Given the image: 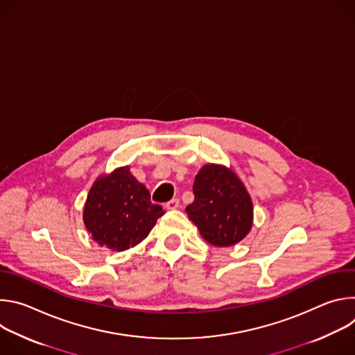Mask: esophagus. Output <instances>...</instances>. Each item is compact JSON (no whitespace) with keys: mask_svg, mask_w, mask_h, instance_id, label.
Here are the masks:
<instances>
[{"mask_svg":"<svg viewBox=\"0 0 355 355\" xmlns=\"http://www.w3.org/2000/svg\"><path fill=\"white\" fill-rule=\"evenodd\" d=\"M178 207H180V199H178V198H173L171 200H168L167 204H166V208H167V209H170V211L177 209Z\"/></svg>","mask_w":355,"mask_h":355,"instance_id":"esophagus-1","label":"esophagus"}]
</instances>
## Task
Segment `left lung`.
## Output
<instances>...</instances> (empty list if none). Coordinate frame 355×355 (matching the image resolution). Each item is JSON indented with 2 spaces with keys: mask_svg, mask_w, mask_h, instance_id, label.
Instances as JSON below:
<instances>
[{
  "mask_svg": "<svg viewBox=\"0 0 355 355\" xmlns=\"http://www.w3.org/2000/svg\"><path fill=\"white\" fill-rule=\"evenodd\" d=\"M193 202L185 208L208 243L227 247L243 240L252 225V202L233 171L204 166L193 181Z\"/></svg>",
  "mask_w": 355,
  "mask_h": 355,
  "instance_id": "obj_1",
  "label": "left lung"
}]
</instances>
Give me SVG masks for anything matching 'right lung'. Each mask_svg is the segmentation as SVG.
Instances as JSON below:
<instances>
[{"mask_svg": "<svg viewBox=\"0 0 355 355\" xmlns=\"http://www.w3.org/2000/svg\"><path fill=\"white\" fill-rule=\"evenodd\" d=\"M163 215V208L151 204L150 192L129 167L98 178L84 207V223L92 239L115 251L139 244Z\"/></svg>", "mask_w": 355, "mask_h": 355, "instance_id": "add662e5", "label": "right lung"}]
</instances>
